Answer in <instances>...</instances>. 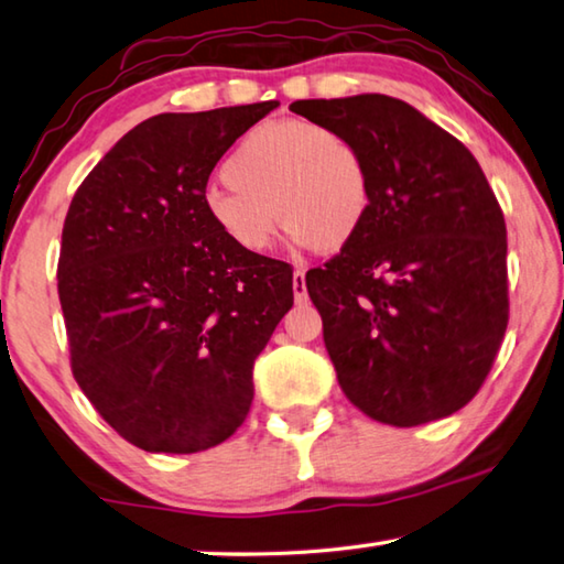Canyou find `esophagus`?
<instances>
[{"label":"esophagus","mask_w":564,"mask_h":564,"mask_svg":"<svg viewBox=\"0 0 564 564\" xmlns=\"http://www.w3.org/2000/svg\"><path fill=\"white\" fill-rule=\"evenodd\" d=\"M293 299H295V303L308 301V291H305V275H303V271H295L293 273Z\"/></svg>","instance_id":"1"}]
</instances>
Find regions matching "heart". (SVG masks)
<instances>
[{"mask_svg": "<svg viewBox=\"0 0 564 564\" xmlns=\"http://www.w3.org/2000/svg\"><path fill=\"white\" fill-rule=\"evenodd\" d=\"M226 186H208L204 214L243 253L269 248L275 218L293 243L333 253L350 246L373 212V169L340 131L303 119L263 121L224 161Z\"/></svg>", "mask_w": 564, "mask_h": 564, "instance_id": "obj_1", "label": "heart"}]
</instances>
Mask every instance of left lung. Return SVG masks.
Instances as JSON below:
<instances>
[{
  "label": "left lung",
  "mask_w": 564,
  "mask_h": 564,
  "mask_svg": "<svg viewBox=\"0 0 564 564\" xmlns=\"http://www.w3.org/2000/svg\"><path fill=\"white\" fill-rule=\"evenodd\" d=\"M291 111L346 133L373 169L366 228L305 273L343 393L395 427L453 415L482 388L510 316L508 231L488 178L463 141L386 94Z\"/></svg>",
  "instance_id": "1"
}]
</instances>
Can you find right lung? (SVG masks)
Listing matches in <instances>:
<instances>
[{"label": "right lung", "mask_w": 564, "mask_h": 564, "mask_svg": "<svg viewBox=\"0 0 564 564\" xmlns=\"http://www.w3.org/2000/svg\"><path fill=\"white\" fill-rule=\"evenodd\" d=\"M279 101L141 121L82 181L56 265L74 380L123 441L202 453L253 400V362L293 305V269L243 253L202 196Z\"/></svg>", "instance_id": "1"}]
</instances>
